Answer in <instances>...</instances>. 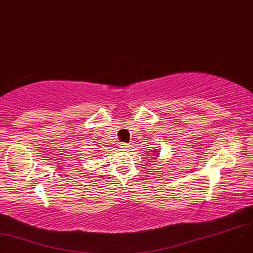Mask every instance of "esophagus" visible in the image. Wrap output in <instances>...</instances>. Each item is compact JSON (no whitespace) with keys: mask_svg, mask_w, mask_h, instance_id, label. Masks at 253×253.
<instances>
[{"mask_svg":"<svg viewBox=\"0 0 253 253\" xmlns=\"http://www.w3.org/2000/svg\"><path fill=\"white\" fill-rule=\"evenodd\" d=\"M120 148H121L122 150L126 151V150L129 149V145H128L127 143H121V144H120Z\"/></svg>","mask_w":253,"mask_h":253,"instance_id":"obj_1","label":"esophagus"}]
</instances>
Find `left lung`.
<instances>
[{
  "instance_id": "8db88e82",
  "label": "left lung",
  "mask_w": 253,
  "mask_h": 253,
  "mask_svg": "<svg viewBox=\"0 0 253 253\" xmlns=\"http://www.w3.org/2000/svg\"><path fill=\"white\" fill-rule=\"evenodd\" d=\"M158 155H159V153H158V151H157V152H155V154H154V157H158Z\"/></svg>"
}]
</instances>
